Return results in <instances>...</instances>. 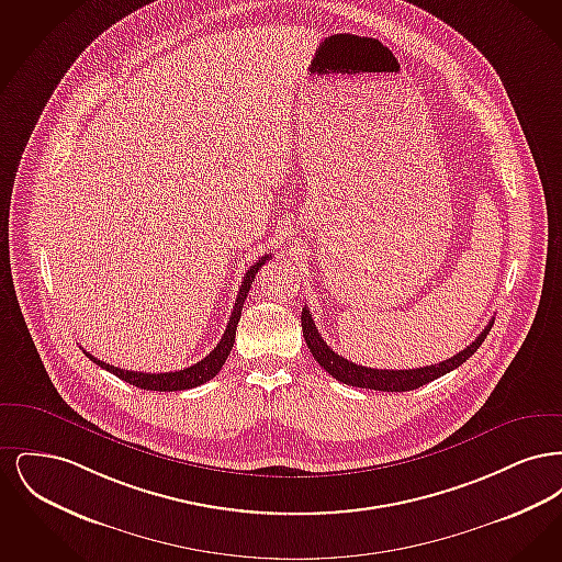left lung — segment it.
Listing matches in <instances>:
<instances>
[{
    "mask_svg": "<svg viewBox=\"0 0 562 562\" xmlns=\"http://www.w3.org/2000/svg\"><path fill=\"white\" fill-rule=\"evenodd\" d=\"M301 326H303L305 344H307L310 351L314 353L316 362L321 364L326 373L333 374L337 381L351 385V387H367V390H379V392H408V390H417L429 381H434L442 374L451 373L457 367H461L476 349L481 348L482 341L486 339V335L493 326V321L484 326V330L468 348L454 353L453 358L442 360L438 364L422 367V369H408V371L369 369V367H360L356 362H349L348 358L335 353L322 339V335L316 328V322L312 321V314H310L307 307H303V312H301Z\"/></svg>",
    "mask_w": 562,
    "mask_h": 562,
    "instance_id": "left-lung-1",
    "label": "left lung"
}]
</instances>
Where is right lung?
<instances>
[{"label":"right lung","mask_w":562,"mask_h":562,"mask_svg":"<svg viewBox=\"0 0 562 562\" xmlns=\"http://www.w3.org/2000/svg\"><path fill=\"white\" fill-rule=\"evenodd\" d=\"M269 257H271V255L261 257L255 266H250V269L244 273L240 293L236 296L234 312H232V316H229L227 328H225L221 341L216 344V348H214L204 360L191 364L188 369H181V371H175V373H138V371H124V369H117V367H113V364H108V362L94 358L92 353H88L86 349H83V353H86L94 364H99L101 369H105L109 373L120 376L122 381H126V383H131V385H136V387H140V390H151V392H179V390H191V387H198V385L211 381L214 374L221 371V367L225 364L229 351L234 348V341H236V326H238V322H240L241 307H244L246 294H248L252 282H255L257 271H259L261 266H266V261H268Z\"/></svg>","instance_id":"obj_1"}]
</instances>
